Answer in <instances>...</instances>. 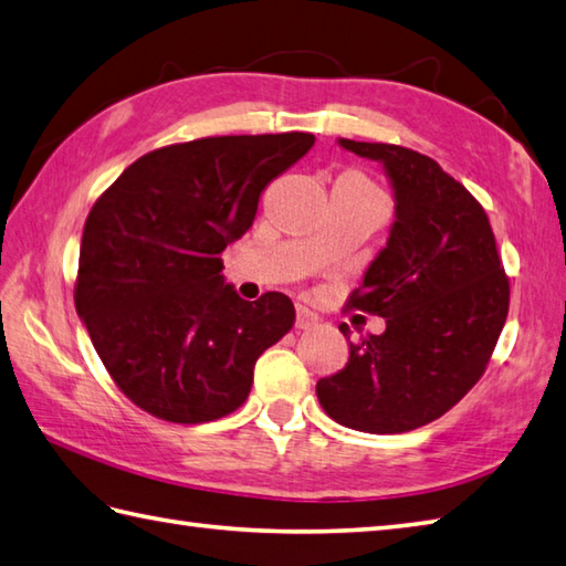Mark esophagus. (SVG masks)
<instances>
[{
	"instance_id": "34e87169",
	"label": "esophagus",
	"mask_w": 566,
	"mask_h": 566,
	"mask_svg": "<svg viewBox=\"0 0 566 566\" xmlns=\"http://www.w3.org/2000/svg\"><path fill=\"white\" fill-rule=\"evenodd\" d=\"M317 315L313 313V310H307V307H303V305H297V310H295V327L297 329H310V327H315L317 325Z\"/></svg>"
}]
</instances>
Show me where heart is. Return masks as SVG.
<instances>
[{"label":"heart","instance_id":"heart-1","mask_svg":"<svg viewBox=\"0 0 566 566\" xmlns=\"http://www.w3.org/2000/svg\"><path fill=\"white\" fill-rule=\"evenodd\" d=\"M342 178H349L352 182H356V186L359 188H364V190H368V192H376L378 195V190L371 186V182H368L364 176H359V172H347V176H342Z\"/></svg>","mask_w":566,"mask_h":566}]
</instances>
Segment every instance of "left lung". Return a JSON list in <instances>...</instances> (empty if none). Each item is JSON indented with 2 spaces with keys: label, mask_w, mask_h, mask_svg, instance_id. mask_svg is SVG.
I'll return each mask as SVG.
<instances>
[{
  "label": "left lung",
  "mask_w": 566,
  "mask_h": 566,
  "mask_svg": "<svg viewBox=\"0 0 566 566\" xmlns=\"http://www.w3.org/2000/svg\"><path fill=\"white\" fill-rule=\"evenodd\" d=\"M339 144L384 164L396 222L347 300L386 317V332L349 342L347 366L317 380V398L344 428L398 434L442 418L476 386L509 317L511 281L486 210L437 160L396 144Z\"/></svg>",
  "instance_id": "left-lung-1"
}]
</instances>
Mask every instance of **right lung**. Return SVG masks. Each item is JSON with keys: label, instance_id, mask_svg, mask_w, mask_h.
<instances>
[{"label": "right lung", "instance_id": "1", "mask_svg": "<svg viewBox=\"0 0 566 566\" xmlns=\"http://www.w3.org/2000/svg\"><path fill=\"white\" fill-rule=\"evenodd\" d=\"M313 144L303 132L170 144L134 160L92 205L75 310L134 406L180 424L244 406L256 359L293 329L295 307L283 293L241 300L224 285L222 251Z\"/></svg>", "mask_w": 566, "mask_h": 566}]
</instances>
